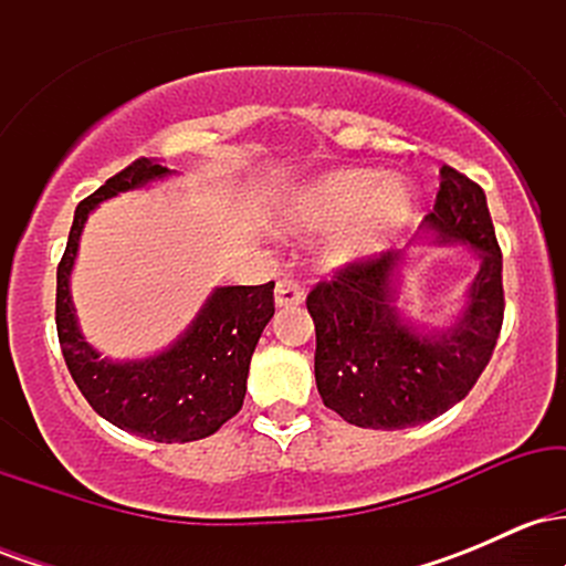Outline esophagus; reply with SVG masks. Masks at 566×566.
<instances>
[{"label":"esophagus","mask_w":566,"mask_h":566,"mask_svg":"<svg viewBox=\"0 0 566 566\" xmlns=\"http://www.w3.org/2000/svg\"><path fill=\"white\" fill-rule=\"evenodd\" d=\"M303 297H305V292L301 284L295 282V279H279L276 290H274V301L279 308H290V305L303 303Z\"/></svg>","instance_id":"obj_1"}]
</instances>
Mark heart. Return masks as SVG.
<instances>
[{
    "instance_id": "1",
    "label": "heart",
    "mask_w": 566,
    "mask_h": 566,
    "mask_svg": "<svg viewBox=\"0 0 566 566\" xmlns=\"http://www.w3.org/2000/svg\"><path fill=\"white\" fill-rule=\"evenodd\" d=\"M418 210L407 180L378 170H333L292 191L282 207L290 231L337 226L329 250L337 261L373 255L409 229Z\"/></svg>"
}]
</instances>
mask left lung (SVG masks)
<instances>
[{
	"instance_id": "obj_1",
	"label": "left lung",
	"mask_w": 566,
	"mask_h": 566,
	"mask_svg": "<svg viewBox=\"0 0 566 566\" xmlns=\"http://www.w3.org/2000/svg\"><path fill=\"white\" fill-rule=\"evenodd\" d=\"M437 244H469L479 271L452 327L426 335L396 311L401 252H380L335 271L305 297L316 327L314 373L324 407L375 431L439 418L465 399L490 365L503 327V252L482 186L441 167L433 212L423 226Z\"/></svg>"
}]
</instances>
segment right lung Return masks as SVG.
Segmentation results:
<instances>
[{
  "instance_id": "obj_1",
  "label": "right lung",
  "mask_w": 566,
  "mask_h": 566,
  "mask_svg": "<svg viewBox=\"0 0 566 566\" xmlns=\"http://www.w3.org/2000/svg\"><path fill=\"white\" fill-rule=\"evenodd\" d=\"M167 175L170 170L159 161L140 157L80 201L66 252L57 263L55 324L71 378L101 418L135 437L184 444L216 433L242 409L252 350L274 316V282L218 287L170 348L135 361L103 359L84 340L69 290L90 212L116 193Z\"/></svg>"
}]
</instances>
